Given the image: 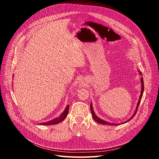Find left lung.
<instances>
[{
  "label": "left lung",
  "instance_id": "1",
  "mask_svg": "<svg viewBox=\"0 0 159 159\" xmlns=\"http://www.w3.org/2000/svg\"><path fill=\"white\" fill-rule=\"evenodd\" d=\"M138 71H139V75L141 76L142 75V73L141 71L139 70H138ZM141 94H140V96H139V100H138V102H137V106H136V108H135V110L134 111V114H133V116L130 117V118L127 120L125 122H123L121 123V124H114V123H111V122H108V121H104L103 120L100 119V117H98V116H97L95 113H94V111L93 110V104H92V102L90 103V110H91V113H92V116H93V119L94 120V121H96L97 123H99V124H103V125H120L121 124H125V123L128 122L129 121H130L133 117H134L135 116V115L136 114V112H137V108L138 107H139V105L140 104L141 102V98H142V96H143V91H144V83H143V79L141 76Z\"/></svg>",
  "mask_w": 159,
  "mask_h": 159
}]
</instances>
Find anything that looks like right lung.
<instances>
[{"mask_svg": "<svg viewBox=\"0 0 159 159\" xmlns=\"http://www.w3.org/2000/svg\"><path fill=\"white\" fill-rule=\"evenodd\" d=\"M69 105H67L66 106L65 110L62 112V114H61L59 117H55V118H54L52 120H50V121H48L43 122V123H40V124H39L38 125H55V124H59V123H60L61 121H62L63 120H64L66 117V116H67L68 112H69Z\"/></svg>", "mask_w": 159, "mask_h": 159, "instance_id": "obj_1", "label": "right lung"}]
</instances>
